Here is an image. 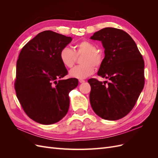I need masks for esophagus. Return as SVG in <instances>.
I'll list each match as a JSON object with an SVG mask.
<instances>
[{"label": "esophagus", "mask_w": 158, "mask_h": 158, "mask_svg": "<svg viewBox=\"0 0 158 158\" xmlns=\"http://www.w3.org/2000/svg\"><path fill=\"white\" fill-rule=\"evenodd\" d=\"M84 82H85L84 80H82V79H80V80H79V82H80V83H84Z\"/></svg>", "instance_id": "34e87169"}]
</instances>
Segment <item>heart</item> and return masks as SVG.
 Here are the masks:
<instances>
[{
	"instance_id": "b5f03b06",
	"label": "heart",
	"mask_w": 158,
	"mask_h": 158,
	"mask_svg": "<svg viewBox=\"0 0 158 158\" xmlns=\"http://www.w3.org/2000/svg\"><path fill=\"white\" fill-rule=\"evenodd\" d=\"M61 63L66 68L70 69L74 65L77 57L83 56L80 60L82 65L72 69L69 74L73 78L83 79L94 73V67H99L103 63V56L97 51V47L93 43L83 41L76 44L74 51L69 47H64L60 52Z\"/></svg>"
}]
</instances>
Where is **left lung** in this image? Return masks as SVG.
I'll list each match as a JSON object with an SVG mask.
<instances>
[{"label": "left lung", "mask_w": 158, "mask_h": 158, "mask_svg": "<svg viewBox=\"0 0 158 158\" xmlns=\"http://www.w3.org/2000/svg\"><path fill=\"white\" fill-rule=\"evenodd\" d=\"M90 39L102 43L105 57L98 75L110 80L106 85L88 80L91 106L101 118L118 120L132 109L144 88V60L135 41L122 30L103 28Z\"/></svg>", "instance_id": "left-lung-1"}]
</instances>
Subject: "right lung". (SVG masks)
<instances>
[{
  "mask_svg": "<svg viewBox=\"0 0 158 158\" xmlns=\"http://www.w3.org/2000/svg\"><path fill=\"white\" fill-rule=\"evenodd\" d=\"M73 39L60 33L42 31L23 46L16 63V96L27 115L42 125L59 122L67 113L71 90L76 78L61 80L68 71L60 52Z\"/></svg>",
  "mask_w": 158,
  "mask_h": 158,
  "instance_id": "1",
  "label": "right lung"
}]
</instances>
